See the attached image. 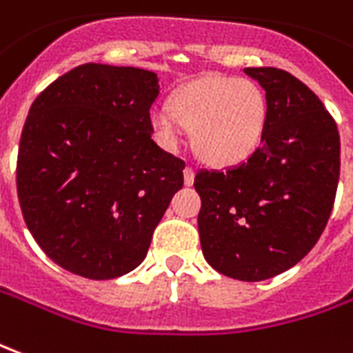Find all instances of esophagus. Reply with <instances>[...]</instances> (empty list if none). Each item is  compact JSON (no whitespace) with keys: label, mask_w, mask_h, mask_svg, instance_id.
<instances>
[{"label":"esophagus","mask_w":353,"mask_h":353,"mask_svg":"<svg viewBox=\"0 0 353 353\" xmlns=\"http://www.w3.org/2000/svg\"><path fill=\"white\" fill-rule=\"evenodd\" d=\"M183 181H185V185H193V181H194V170L191 168V166H187V168L183 170Z\"/></svg>","instance_id":"34e87169"}]
</instances>
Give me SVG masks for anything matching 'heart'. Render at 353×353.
Returning <instances> with one entry per match:
<instances>
[{
  "instance_id": "1",
  "label": "heart",
  "mask_w": 353,
  "mask_h": 353,
  "mask_svg": "<svg viewBox=\"0 0 353 353\" xmlns=\"http://www.w3.org/2000/svg\"><path fill=\"white\" fill-rule=\"evenodd\" d=\"M268 97L248 78L210 74L174 93L168 108L151 112V132L160 147L177 151L183 130L191 132L194 152L212 166H235L252 154L265 134Z\"/></svg>"
}]
</instances>
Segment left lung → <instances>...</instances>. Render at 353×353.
<instances>
[{"instance_id": "8db88e82", "label": "left lung", "mask_w": 353, "mask_h": 353, "mask_svg": "<svg viewBox=\"0 0 353 353\" xmlns=\"http://www.w3.org/2000/svg\"><path fill=\"white\" fill-rule=\"evenodd\" d=\"M270 105L262 145L223 170H201L199 233L212 268L263 281L296 265L319 241L340 176L336 122L314 91L281 68H245Z\"/></svg>"}]
</instances>
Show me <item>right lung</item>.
<instances>
[{"label":"right lung","mask_w":353,"mask_h":353,"mask_svg":"<svg viewBox=\"0 0 353 353\" xmlns=\"http://www.w3.org/2000/svg\"><path fill=\"white\" fill-rule=\"evenodd\" d=\"M159 78L88 63L32 103L17 159L22 216L41 250L88 279L135 270L183 187V160L152 141Z\"/></svg>","instance_id":"obj_1"}]
</instances>
